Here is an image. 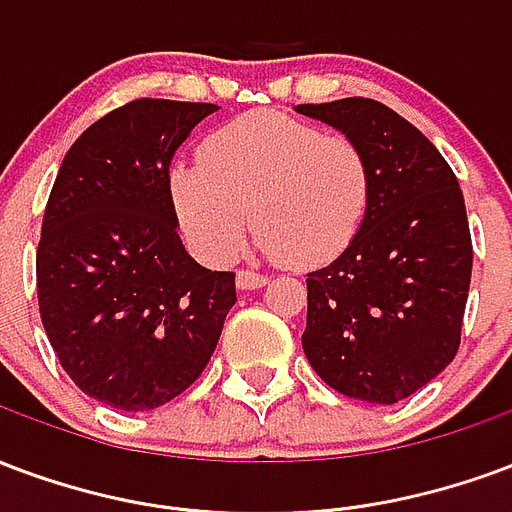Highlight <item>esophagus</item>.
I'll use <instances>...</instances> for the list:
<instances>
[{"label":"esophagus","instance_id":"obj_1","mask_svg":"<svg viewBox=\"0 0 512 512\" xmlns=\"http://www.w3.org/2000/svg\"><path fill=\"white\" fill-rule=\"evenodd\" d=\"M264 283H267V278H264L261 272H253V270L237 272V289H242V292H253V289H261Z\"/></svg>","mask_w":512,"mask_h":512}]
</instances>
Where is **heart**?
Wrapping results in <instances>:
<instances>
[{"label": "heart", "instance_id": "heart-1", "mask_svg": "<svg viewBox=\"0 0 512 512\" xmlns=\"http://www.w3.org/2000/svg\"><path fill=\"white\" fill-rule=\"evenodd\" d=\"M169 193L179 226L207 264L240 253L251 212L256 248L308 270L338 259L360 234L374 174L349 138L259 111L212 130L201 163H174Z\"/></svg>", "mask_w": 512, "mask_h": 512}]
</instances>
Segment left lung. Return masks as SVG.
I'll return each instance as SVG.
<instances>
[{"label":"left lung","instance_id":"left-lung-1","mask_svg":"<svg viewBox=\"0 0 512 512\" xmlns=\"http://www.w3.org/2000/svg\"><path fill=\"white\" fill-rule=\"evenodd\" d=\"M294 111L341 130L374 174L360 234L305 278L302 349L341 395L398 404L442 374L461 343L472 278L464 193L439 149L384 103L343 98Z\"/></svg>","mask_w":512,"mask_h":512}]
</instances>
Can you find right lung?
Segmentation results:
<instances>
[{
    "label": "right lung",
    "instance_id": "add662e5",
    "mask_svg": "<svg viewBox=\"0 0 512 512\" xmlns=\"http://www.w3.org/2000/svg\"><path fill=\"white\" fill-rule=\"evenodd\" d=\"M212 103L133 100L76 138L48 196L37 302L65 374L100 404L149 412L210 363L234 272L201 267L179 240L174 152Z\"/></svg>",
    "mask_w": 512,
    "mask_h": 512
}]
</instances>
